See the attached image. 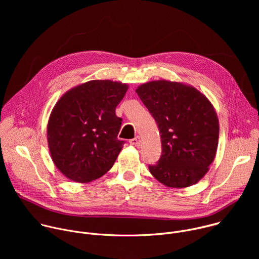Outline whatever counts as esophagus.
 Here are the masks:
<instances>
[{"label":"esophagus","instance_id":"esophagus-1","mask_svg":"<svg viewBox=\"0 0 259 259\" xmlns=\"http://www.w3.org/2000/svg\"><path fill=\"white\" fill-rule=\"evenodd\" d=\"M130 144H132L134 146H140V138H139V136H136L133 139H131L130 140Z\"/></svg>","mask_w":259,"mask_h":259}]
</instances>
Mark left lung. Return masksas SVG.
Wrapping results in <instances>:
<instances>
[{"instance_id": "1", "label": "left lung", "mask_w": 259, "mask_h": 259, "mask_svg": "<svg viewBox=\"0 0 259 259\" xmlns=\"http://www.w3.org/2000/svg\"><path fill=\"white\" fill-rule=\"evenodd\" d=\"M158 124L162 155L149 166L164 186H194L215 159L219 122L210 100L192 85L168 80L141 84L135 90Z\"/></svg>"}]
</instances>
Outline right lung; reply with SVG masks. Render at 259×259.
<instances>
[{"label":"right lung","instance_id":"right-lung-1","mask_svg":"<svg viewBox=\"0 0 259 259\" xmlns=\"http://www.w3.org/2000/svg\"><path fill=\"white\" fill-rule=\"evenodd\" d=\"M129 86L92 80L66 91L55 103L47 125L51 159L68 179L91 182L104 175L122 151V119L116 107Z\"/></svg>","mask_w":259,"mask_h":259}]
</instances>
